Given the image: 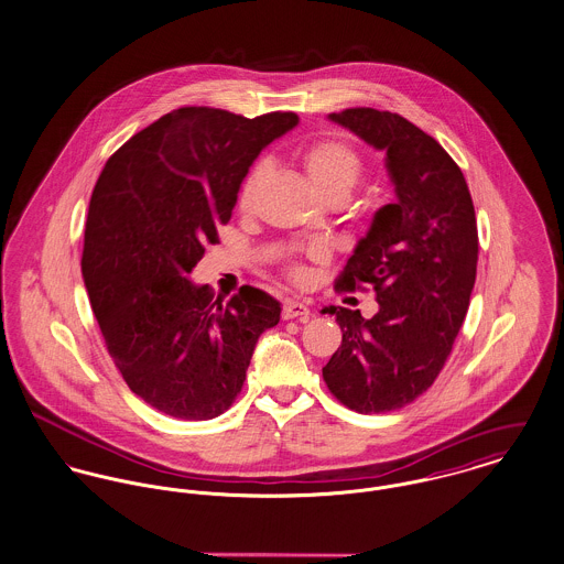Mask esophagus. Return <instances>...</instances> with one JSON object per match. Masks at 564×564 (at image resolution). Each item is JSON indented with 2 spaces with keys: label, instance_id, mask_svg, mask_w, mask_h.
<instances>
[{
  "label": "esophagus",
  "instance_id": "1",
  "mask_svg": "<svg viewBox=\"0 0 564 564\" xmlns=\"http://www.w3.org/2000/svg\"><path fill=\"white\" fill-rule=\"evenodd\" d=\"M308 315H311L308 306L301 303V301H285L283 303V319H301V322H306Z\"/></svg>",
  "mask_w": 564,
  "mask_h": 564
}]
</instances>
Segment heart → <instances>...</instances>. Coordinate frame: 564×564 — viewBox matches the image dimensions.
Instances as JSON below:
<instances>
[{"label":"heart","instance_id":"heart-1","mask_svg":"<svg viewBox=\"0 0 564 564\" xmlns=\"http://www.w3.org/2000/svg\"><path fill=\"white\" fill-rule=\"evenodd\" d=\"M303 163L308 182L322 202L346 199L349 191L358 184V180L362 175V161H360L358 152L344 141H335V139L317 141L311 148H306ZM261 172H263V163H258L251 170V174L247 175V180L242 184V193H240L242 206L249 202ZM290 274L294 281H301V283L306 281V270L301 263H294L290 268Z\"/></svg>","mask_w":564,"mask_h":564}]
</instances>
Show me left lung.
I'll return each mask as SVG.
<instances>
[{
	"mask_svg": "<svg viewBox=\"0 0 564 564\" xmlns=\"http://www.w3.org/2000/svg\"><path fill=\"white\" fill-rule=\"evenodd\" d=\"M328 118L387 152L397 202L376 213L335 281L339 292L369 283L380 311L365 319L328 308L344 339L322 376L349 410L390 412L434 384L462 328L477 279L475 206L448 152L399 113L356 107Z\"/></svg>",
	"mask_w": 564,
	"mask_h": 564,
	"instance_id": "8db88e82",
	"label": "left lung"
}]
</instances>
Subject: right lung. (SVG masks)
I'll list each match as a JSON object with an SVG mask.
<instances>
[{
  "instance_id": "1",
  "label": "right lung",
  "mask_w": 564,
  "mask_h": 564,
  "mask_svg": "<svg viewBox=\"0 0 564 564\" xmlns=\"http://www.w3.org/2000/svg\"><path fill=\"white\" fill-rule=\"evenodd\" d=\"M299 124L180 107L107 161L89 210L82 272L105 346L129 389L163 414L208 421L242 390L281 304L242 285L227 304L188 274L231 218L261 150Z\"/></svg>"
}]
</instances>
